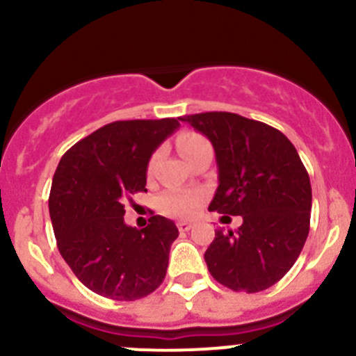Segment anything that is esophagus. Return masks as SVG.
Returning a JSON list of instances; mask_svg holds the SVG:
<instances>
[{
    "label": "esophagus",
    "instance_id": "esophagus-1",
    "mask_svg": "<svg viewBox=\"0 0 356 356\" xmlns=\"http://www.w3.org/2000/svg\"><path fill=\"white\" fill-rule=\"evenodd\" d=\"M191 227H193L191 222H188V220L177 222V229H179V231H181V232H188Z\"/></svg>",
    "mask_w": 356,
    "mask_h": 356
}]
</instances>
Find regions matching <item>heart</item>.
<instances>
[{
  "label": "heart",
  "instance_id": "heart-1",
  "mask_svg": "<svg viewBox=\"0 0 356 356\" xmlns=\"http://www.w3.org/2000/svg\"><path fill=\"white\" fill-rule=\"evenodd\" d=\"M207 146L210 143L196 132H184L177 139V148L186 161ZM203 201L204 195L200 191H168L160 198V210L168 217L189 218L198 213Z\"/></svg>",
  "mask_w": 356,
  "mask_h": 356
}]
</instances>
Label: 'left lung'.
I'll list each match as a JSON object with an SVG mask.
<instances>
[{
	"label": "left lung",
	"instance_id": "1",
	"mask_svg": "<svg viewBox=\"0 0 356 356\" xmlns=\"http://www.w3.org/2000/svg\"><path fill=\"white\" fill-rule=\"evenodd\" d=\"M215 149L218 188L208 210L241 215L236 232L215 231L204 251L213 279L258 293L281 281L310 231L312 186L293 143L277 129L229 111L184 115Z\"/></svg>",
	"mask_w": 356,
	"mask_h": 356
}]
</instances>
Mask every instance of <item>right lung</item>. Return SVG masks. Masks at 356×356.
Listing matches in <instances>:
<instances>
[{
  "instance_id": "right-lung-1",
  "label": "right lung",
  "mask_w": 356,
  "mask_h": 356,
  "mask_svg": "<svg viewBox=\"0 0 356 356\" xmlns=\"http://www.w3.org/2000/svg\"><path fill=\"white\" fill-rule=\"evenodd\" d=\"M177 127L175 118L111 122L75 143L56 167L49 193L56 245L96 294L134 301L163 282L177 227L153 215L138 231L124 222V201L146 193L149 158Z\"/></svg>"
}]
</instances>
